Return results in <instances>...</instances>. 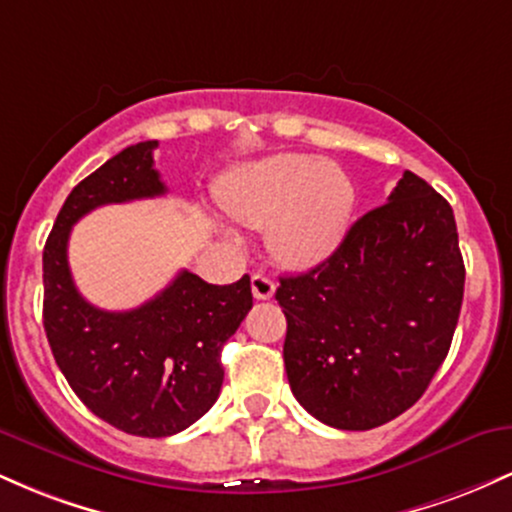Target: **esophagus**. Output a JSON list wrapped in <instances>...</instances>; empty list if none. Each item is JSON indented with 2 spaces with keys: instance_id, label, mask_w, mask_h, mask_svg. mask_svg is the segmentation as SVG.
Returning a JSON list of instances; mask_svg holds the SVG:
<instances>
[{
  "instance_id": "1",
  "label": "esophagus",
  "mask_w": 512,
  "mask_h": 512,
  "mask_svg": "<svg viewBox=\"0 0 512 512\" xmlns=\"http://www.w3.org/2000/svg\"><path fill=\"white\" fill-rule=\"evenodd\" d=\"M250 286H252V296H255L257 301H269V298L274 296V289H276L274 281L269 279L267 274H262V272L252 274Z\"/></svg>"
}]
</instances>
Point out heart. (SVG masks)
I'll list each match as a JSON object with an SVG mask.
<instances>
[{"label":"heart","mask_w":512,"mask_h":512,"mask_svg":"<svg viewBox=\"0 0 512 512\" xmlns=\"http://www.w3.org/2000/svg\"><path fill=\"white\" fill-rule=\"evenodd\" d=\"M221 202L233 219L269 228V248L281 264L308 269L342 245L356 209V185L337 163L279 154L223 182Z\"/></svg>","instance_id":"b5f03b06"}]
</instances>
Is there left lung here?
Wrapping results in <instances>:
<instances>
[{"label": "left lung", "instance_id": "obj_1", "mask_svg": "<svg viewBox=\"0 0 512 512\" xmlns=\"http://www.w3.org/2000/svg\"><path fill=\"white\" fill-rule=\"evenodd\" d=\"M279 281L293 397L332 428L383 426L416 404L450 351L464 293L455 214L404 170L325 262Z\"/></svg>", "mask_w": 512, "mask_h": 512}]
</instances>
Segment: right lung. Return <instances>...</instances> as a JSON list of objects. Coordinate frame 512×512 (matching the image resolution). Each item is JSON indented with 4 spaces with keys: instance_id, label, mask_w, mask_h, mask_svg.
Returning a JSON list of instances; mask_svg holds the SVG:
<instances>
[{
    "instance_id": "1",
    "label": "right lung",
    "mask_w": 512,
    "mask_h": 512,
    "mask_svg": "<svg viewBox=\"0 0 512 512\" xmlns=\"http://www.w3.org/2000/svg\"><path fill=\"white\" fill-rule=\"evenodd\" d=\"M156 146H127L81 180L43 250V325L57 366L98 419L142 438L173 436L207 414L221 392L223 344L252 308L248 274L216 286L182 269L125 313L96 308L76 291L67 262L72 226L103 204L166 195Z\"/></svg>"
}]
</instances>
